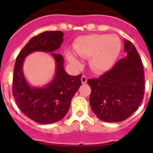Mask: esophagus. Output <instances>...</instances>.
Segmentation results:
<instances>
[{
	"mask_svg": "<svg viewBox=\"0 0 153 153\" xmlns=\"http://www.w3.org/2000/svg\"><path fill=\"white\" fill-rule=\"evenodd\" d=\"M81 82H82V84H86V82H87V78H86V75H83L82 77H81Z\"/></svg>",
	"mask_w": 153,
	"mask_h": 153,
	"instance_id": "esophagus-1",
	"label": "esophagus"
}]
</instances>
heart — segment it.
Listing matches in <instances>:
<instances>
[{"label":"heart","instance_id":"1","mask_svg":"<svg viewBox=\"0 0 153 153\" xmlns=\"http://www.w3.org/2000/svg\"><path fill=\"white\" fill-rule=\"evenodd\" d=\"M121 42L116 35H94L81 36L73 44V50L82 58H89L91 69L96 73H101L110 69L119 55ZM68 60L73 65L80 62L71 52H67Z\"/></svg>","mask_w":153,"mask_h":153}]
</instances>
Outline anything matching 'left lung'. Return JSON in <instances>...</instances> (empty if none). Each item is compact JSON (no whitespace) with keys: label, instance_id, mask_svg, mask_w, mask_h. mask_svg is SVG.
Masks as SVG:
<instances>
[{"label":"left lung","instance_id":"obj_1","mask_svg":"<svg viewBox=\"0 0 153 153\" xmlns=\"http://www.w3.org/2000/svg\"><path fill=\"white\" fill-rule=\"evenodd\" d=\"M126 58L98 78L87 81L91 87V108L100 120L120 122L138 109L143 98L144 74L135 46L124 41Z\"/></svg>","mask_w":153,"mask_h":153}]
</instances>
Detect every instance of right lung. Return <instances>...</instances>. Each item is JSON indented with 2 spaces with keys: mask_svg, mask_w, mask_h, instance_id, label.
Segmentation results:
<instances>
[{
  "mask_svg": "<svg viewBox=\"0 0 153 153\" xmlns=\"http://www.w3.org/2000/svg\"><path fill=\"white\" fill-rule=\"evenodd\" d=\"M64 41L61 31H47L31 38L21 49L14 67L12 94L21 112L37 123L49 124L63 119L70 107L71 101L81 86L82 75L72 76L64 68V59L55 53ZM35 51L51 52L56 65L53 80L44 88H32L24 78L22 63Z\"/></svg>",
  "mask_w": 153,
  "mask_h": 153,
  "instance_id": "1",
  "label": "right lung"
}]
</instances>
